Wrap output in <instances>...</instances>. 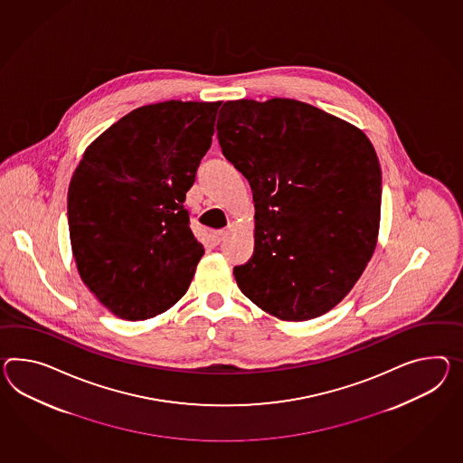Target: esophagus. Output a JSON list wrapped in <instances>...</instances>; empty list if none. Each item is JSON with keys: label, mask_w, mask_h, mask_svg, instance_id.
I'll return each mask as SVG.
<instances>
[{"label": "esophagus", "mask_w": 463, "mask_h": 463, "mask_svg": "<svg viewBox=\"0 0 463 463\" xmlns=\"http://www.w3.org/2000/svg\"><path fill=\"white\" fill-rule=\"evenodd\" d=\"M226 237L227 231H215L214 234H213V242H214V244H221Z\"/></svg>", "instance_id": "1"}]
</instances>
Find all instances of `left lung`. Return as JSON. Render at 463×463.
<instances>
[{"instance_id":"obj_1","label":"left lung","mask_w":463,"mask_h":463,"mask_svg":"<svg viewBox=\"0 0 463 463\" xmlns=\"http://www.w3.org/2000/svg\"><path fill=\"white\" fill-rule=\"evenodd\" d=\"M217 138L256 207L254 254L234 268L239 289L282 321L325 315L376 248L382 169L372 142L291 99L224 103Z\"/></svg>"}]
</instances>
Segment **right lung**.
Wrapping results in <instances>:
<instances>
[{"label": "right lung", "mask_w": 463, "mask_h": 463, "mask_svg": "<svg viewBox=\"0 0 463 463\" xmlns=\"http://www.w3.org/2000/svg\"><path fill=\"white\" fill-rule=\"evenodd\" d=\"M219 107L169 100L136 109L91 142L73 172L67 207L77 269L122 319L160 315L189 289L203 248L184 201Z\"/></svg>", "instance_id": "1"}]
</instances>
